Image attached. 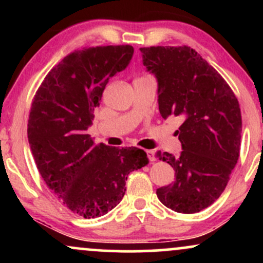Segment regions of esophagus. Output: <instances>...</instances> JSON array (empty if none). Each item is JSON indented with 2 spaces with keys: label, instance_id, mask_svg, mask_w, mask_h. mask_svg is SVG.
<instances>
[{
  "label": "esophagus",
  "instance_id": "34e87169",
  "mask_svg": "<svg viewBox=\"0 0 263 263\" xmlns=\"http://www.w3.org/2000/svg\"><path fill=\"white\" fill-rule=\"evenodd\" d=\"M147 156H148L151 162L156 161V156H155V151H147Z\"/></svg>",
  "mask_w": 263,
  "mask_h": 263
}]
</instances>
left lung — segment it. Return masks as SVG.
<instances>
[{"label":"left lung","instance_id":"8db88e82","mask_svg":"<svg viewBox=\"0 0 263 263\" xmlns=\"http://www.w3.org/2000/svg\"><path fill=\"white\" fill-rule=\"evenodd\" d=\"M147 71L158 83L163 119L179 116L180 155L157 152L176 171L173 184L157 189L170 209L193 214L210 206L228 185L241 143L240 105L231 87L194 49L140 48Z\"/></svg>","mask_w":263,"mask_h":263}]
</instances>
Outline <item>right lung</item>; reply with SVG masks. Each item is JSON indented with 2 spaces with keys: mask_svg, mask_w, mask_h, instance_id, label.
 <instances>
[{
  "mask_svg": "<svg viewBox=\"0 0 263 263\" xmlns=\"http://www.w3.org/2000/svg\"><path fill=\"white\" fill-rule=\"evenodd\" d=\"M132 55L131 45L75 50L47 74L33 99L27 134L35 165L48 188L85 219L112 210L128 174L148 164L143 149L95 144L86 134L108 80Z\"/></svg>",
  "mask_w": 263,
  "mask_h": 263,
  "instance_id": "right-lung-1",
  "label": "right lung"
}]
</instances>
